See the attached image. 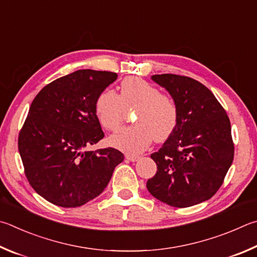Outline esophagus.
Masks as SVG:
<instances>
[{"mask_svg": "<svg viewBox=\"0 0 257 257\" xmlns=\"http://www.w3.org/2000/svg\"><path fill=\"white\" fill-rule=\"evenodd\" d=\"M125 158H127L128 161H130V162H137L138 160H139V156H135V155H125Z\"/></svg>", "mask_w": 257, "mask_h": 257, "instance_id": "34e87169", "label": "esophagus"}]
</instances>
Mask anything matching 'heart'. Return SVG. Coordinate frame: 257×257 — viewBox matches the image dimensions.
I'll use <instances>...</instances> for the list:
<instances>
[{
	"label": "heart",
	"instance_id": "heart-1",
	"mask_svg": "<svg viewBox=\"0 0 257 257\" xmlns=\"http://www.w3.org/2000/svg\"><path fill=\"white\" fill-rule=\"evenodd\" d=\"M124 110H136L135 125L120 129L110 137L113 147L128 154L144 152L153 139L166 141L177 125L179 108L169 94L141 77H127L120 84L119 95L111 90L102 91L95 101V114L106 130L118 129Z\"/></svg>",
	"mask_w": 257,
	"mask_h": 257
}]
</instances>
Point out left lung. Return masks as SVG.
<instances>
[{
  "label": "left lung",
  "mask_w": 257,
  "mask_h": 257,
  "mask_svg": "<svg viewBox=\"0 0 257 257\" xmlns=\"http://www.w3.org/2000/svg\"><path fill=\"white\" fill-rule=\"evenodd\" d=\"M179 108L174 133L151 157L157 172L147 181L153 197L186 208L216 194L234 160L230 121L216 96L198 81L175 74L153 75Z\"/></svg>",
  "instance_id": "left-lung-1"
}]
</instances>
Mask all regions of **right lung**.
Instances as JSON below:
<instances>
[{
	"label": "right lung",
	"mask_w": 257,
	"mask_h": 257,
	"mask_svg": "<svg viewBox=\"0 0 257 257\" xmlns=\"http://www.w3.org/2000/svg\"><path fill=\"white\" fill-rule=\"evenodd\" d=\"M118 75L80 69L47 84L32 101L19 134L25 174L37 193L64 208L85 204L103 192L123 154L86 147L104 137L95 101Z\"/></svg>",
	"instance_id": "add662e5"
}]
</instances>
